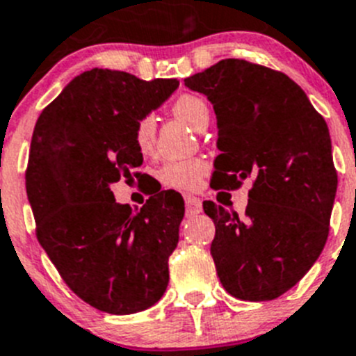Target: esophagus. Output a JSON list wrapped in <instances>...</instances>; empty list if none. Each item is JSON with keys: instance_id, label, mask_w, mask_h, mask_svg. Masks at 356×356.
<instances>
[{"instance_id": "obj_1", "label": "esophagus", "mask_w": 356, "mask_h": 356, "mask_svg": "<svg viewBox=\"0 0 356 356\" xmlns=\"http://www.w3.org/2000/svg\"><path fill=\"white\" fill-rule=\"evenodd\" d=\"M184 200H186V215L188 216L199 215V213L202 211V200H200L199 197L188 195Z\"/></svg>"}]
</instances>
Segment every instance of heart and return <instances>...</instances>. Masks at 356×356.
<instances>
[{"label": "heart", "mask_w": 356, "mask_h": 356, "mask_svg": "<svg viewBox=\"0 0 356 356\" xmlns=\"http://www.w3.org/2000/svg\"><path fill=\"white\" fill-rule=\"evenodd\" d=\"M172 111L175 116L191 125L193 129H199L204 120H208V105L197 95H181L172 104ZM156 140V120L152 114L141 116L134 125V143L138 150L143 154L150 152ZM208 161L202 157H188V159H174L168 161L161 166L159 181L166 188L179 191H191L199 188L200 181L208 172Z\"/></svg>", "instance_id": "heart-1"}]
</instances>
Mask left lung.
I'll use <instances>...</instances> for the list:
<instances>
[{"label":"left lung","instance_id":"obj_1","mask_svg":"<svg viewBox=\"0 0 356 356\" xmlns=\"http://www.w3.org/2000/svg\"><path fill=\"white\" fill-rule=\"evenodd\" d=\"M184 84L216 114L222 154L213 188L252 179L243 216L204 200L222 286L242 301L280 298L310 270L330 233L337 170L326 122L285 73L242 58H224Z\"/></svg>","mask_w":356,"mask_h":356}]
</instances>
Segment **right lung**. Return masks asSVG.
Listing matches in <instances>:
<instances>
[{
  "instance_id": "obj_1",
  "label": "right lung",
  "mask_w": 356,
  "mask_h": 356,
  "mask_svg": "<svg viewBox=\"0 0 356 356\" xmlns=\"http://www.w3.org/2000/svg\"><path fill=\"white\" fill-rule=\"evenodd\" d=\"M177 86L95 67L71 80L33 129L26 193L37 240L64 283L97 310H147L168 286L184 200L161 191L134 213L114 200L111 184L140 177L136 122Z\"/></svg>"
}]
</instances>
